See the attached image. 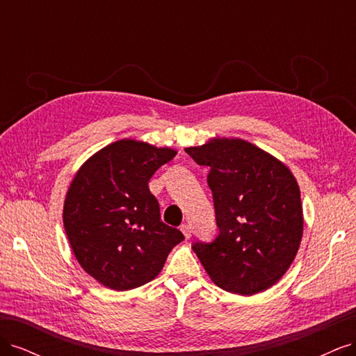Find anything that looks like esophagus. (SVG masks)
Segmentation results:
<instances>
[{
	"instance_id": "1",
	"label": "esophagus",
	"mask_w": 356,
	"mask_h": 356,
	"mask_svg": "<svg viewBox=\"0 0 356 356\" xmlns=\"http://www.w3.org/2000/svg\"><path fill=\"white\" fill-rule=\"evenodd\" d=\"M181 232H182V234L186 236V239H190V238H191V229H190L188 224H182V225H181Z\"/></svg>"
}]
</instances>
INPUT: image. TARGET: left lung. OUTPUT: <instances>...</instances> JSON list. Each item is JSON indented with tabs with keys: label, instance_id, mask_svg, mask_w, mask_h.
I'll return each mask as SVG.
<instances>
[{
	"label": "left lung",
	"instance_id": "8db88e82",
	"mask_svg": "<svg viewBox=\"0 0 356 356\" xmlns=\"http://www.w3.org/2000/svg\"><path fill=\"white\" fill-rule=\"evenodd\" d=\"M186 153L208 166L218 236L196 242L215 285L254 296L275 285L294 261L303 236L300 188L289 168L239 138H213Z\"/></svg>",
	"mask_w": 356,
	"mask_h": 356
}]
</instances>
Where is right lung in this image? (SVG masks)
I'll use <instances>...</instances> for the list:
<instances>
[{
	"label": "right lung",
	"instance_id": "obj_1",
	"mask_svg": "<svg viewBox=\"0 0 356 356\" xmlns=\"http://www.w3.org/2000/svg\"><path fill=\"white\" fill-rule=\"evenodd\" d=\"M177 156L135 139L104 147L81 165L63 203L65 227L79 264L104 286L127 291L160 273L184 234L160 220L148 181Z\"/></svg>",
	"mask_w": 356,
	"mask_h": 356
}]
</instances>
